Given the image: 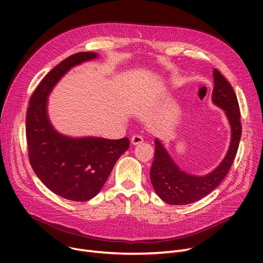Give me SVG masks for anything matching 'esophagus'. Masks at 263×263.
<instances>
[{"mask_svg": "<svg viewBox=\"0 0 263 263\" xmlns=\"http://www.w3.org/2000/svg\"><path fill=\"white\" fill-rule=\"evenodd\" d=\"M144 142V139L143 137L141 136V135H139V134H135V135H133L132 137H131V143H132V145H139V144H142Z\"/></svg>", "mask_w": 263, "mask_h": 263, "instance_id": "1", "label": "esophagus"}]
</instances>
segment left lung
Here are the masks:
<instances>
[{"label":"left lung","instance_id":"left-lung-1","mask_svg":"<svg viewBox=\"0 0 263 263\" xmlns=\"http://www.w3.org/2000/svg\"><path fill=\"white\" fill-rule=\"evenodd\" d=\"M213 83L212 102L224 110L231 128L228 151L215 170L204 176H195L179 167L162 142L156 139L150 180L158 196L170 204H189L210 194L224 180L236 158L242 133L237 96L229 82L217 69L213 70Z\"/></svg>","mask_w":263,"mask_h":263}]
</instances>
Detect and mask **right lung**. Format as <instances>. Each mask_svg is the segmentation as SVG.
<instances>
[{
  "instance_id": "obj_1",
  "label": "right lung",
  "mask_w": 263,
  "mask_h": 263,
  "mask_svg": "<svg viewBox=\"0 0 263 263\" xmlns=\"http://www.w3.org/2000/svg\"><path fill=\"white\" fill-rule=\"evenodd\" d=\"M99 55L80 52L61 62L43 79L26 112V141L32 168L50 191L72 201H87L103 187L115 163L130 146L128 137H71L55 129L48 115V97L74 66Z\"/></svg>"
}]
</instances>
